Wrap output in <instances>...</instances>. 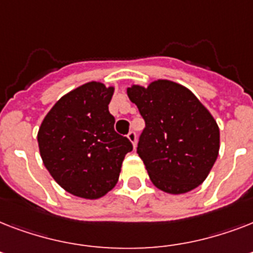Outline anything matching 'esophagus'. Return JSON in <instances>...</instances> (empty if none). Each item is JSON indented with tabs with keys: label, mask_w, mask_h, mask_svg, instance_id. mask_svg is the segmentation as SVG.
<instances>
[{
	"label": "esophagus",
	"mask_w": 253,
	"mask_h": 253,
	"mask_svg": "<svg viewBox=\"0 0 253 253\" xmlns=\"http://www.w3.org/2000/svg\"><path fill=\"white\" fill-rule=\"evenodd\" d=\"M127 138H128V140L132 143V146H136V132H135V131H130L128 135H127Z\"/></svg>",
	"instance_id": "34e87169"
}]
</instances>
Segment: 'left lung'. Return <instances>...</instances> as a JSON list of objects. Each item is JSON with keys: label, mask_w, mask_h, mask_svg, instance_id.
<instances>
[{"label": "left lung", "mask_w": 253, "mask_h": 253, "mask_svg": "<svg viewBox=\"0 0 253 253\" xmlns=\"http://www.w3.org/2000/svg\"><path fill=\"white\" fill-rule=\"evenodd\" d=\"M127 95L146 122L136 152L152 184L169 194L202 184L219 152V127L210 111L188 87L169 80L132 85Z\"/></svg>", "instance_id": "1"}]
</instances>
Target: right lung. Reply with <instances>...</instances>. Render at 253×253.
Returning <instances> with one entry per match:
<instances>
[{
    "label": "right lung",
    "instance_id": "add662e5",
    "mask_svg": "<svg viewBox=\"0 0 253 253\" xmlns=\"http://www.w3.org/2000/svg\"><path fill=\"white\" fill-rule=\"evenodd\" d=\"M114 87L91 81L73 89L52 106L38 131L43 164L73 196L97 200L118 182L132 144L114 130L109 103Z\"/></svg>",
    "mask_w": 253,
    "mask_h": 253
}]
</instances>
